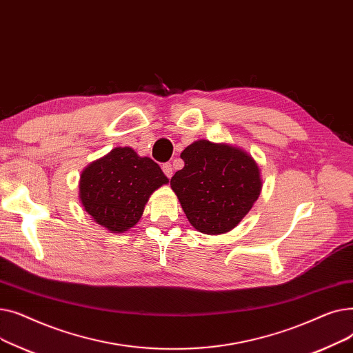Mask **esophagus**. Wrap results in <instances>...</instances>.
Wrapping results in <instances>:
<instances>
[{"label": "esophagus", "mask_w": 353, "mask_h": 353, "mask_svg": "<svg viewBox=\"0 0 353 353\" xmlns=\"http://www.w3.org/2000/svg\"><path fill=\"white\" fill-rule=\"evenodd\" d=\"M163 172H164V174L167 177L172 179V176H173V167H172V164L170 163H164L163 164Z\"/></svg>", "instance_id": "obj_1"}]
</instances>
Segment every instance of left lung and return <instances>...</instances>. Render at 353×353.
Returning <instances> with one entry per match:
<instances>
[{"mask_svg":"<svg viewBox=\"0 0 353 353\" xmlns=\"http://www.w3.org/2000/svg\"><path fill=\"white\" fill-rule=\"evenodd\" d=\"M181 170L170 180L190 225L205 234L234 229L262 192L261 169L243 148L197 140L181 152Z\"/></svg>","mask_w":353,"mask_h":353,"instance_id":"obj_1","label":"left lung"}]
</instances>
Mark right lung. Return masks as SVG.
<instances>
[{
	"mask_svg": "<svg viewBox=\"0 0 353 353\" xmlns=\"http://www.w3.org/2000/svg\"><path fill=\"white\" fill-rule=\"evenodd\" d=\"M169 183L160 165L132 147H116L81 172L79 199L84 210L110 233L136 226L154 190Z\"/></svg>",
	"mask_w": 353,
	"mask_h": 353,
	"instance_id": "1",
	"label": "right lung"
}]
</instances>
